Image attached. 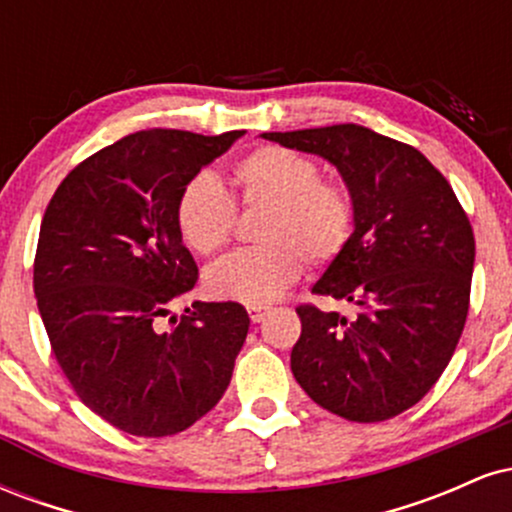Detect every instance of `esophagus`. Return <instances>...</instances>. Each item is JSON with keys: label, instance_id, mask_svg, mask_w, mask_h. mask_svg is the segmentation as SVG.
Returning a JSON list of instances; mask_svg holds the SVG:
<instances>
[{"label": "esophagus", "instance_id": "esophagus-1", "mask_svg": "<svg viewBox=\"0 0 512 512\" xmlns=\"http://www.w3.org/2000/svg\"><path fill=\"white\" fill-rule=\"evenodd\" d=\"M252 322H262L269 315V305H250L248 308Z\"/></svg>", "mask_w": 512, "mask_h": 512}]
</instances>
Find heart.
<instances>
[{"label":"heart","instance_id":"b5f03b06","mask_svg":"<svg viewBox=\"0 0 512 512\" xmlns=\"http://www.w3.org/2000/svg\"><path fill=\"white\" fill-rule=\"evenodd\" d=\"M236 204L262 209L255 240L216 262L204 276L211 296L248 305L272 303L303 272V260L322 267L337 260L356 228V199L342 180L322 178L313 158L260 146L233 166ZM236 204L221 182L199 173L175 199V226L197 255H216L233 236Z\"/></svg>","mask_w":512,"mask_h":512}]
</instances>
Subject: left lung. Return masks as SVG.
Listing matches in <instances>:
<instances>
[{
    "label": "left lung",
    "instance_id": "obj_1",
    "mask_svg": "<svg viewBox=\"0 0 512 512\" xmlns=\"http://www.w3.org/2000/svg\"><path fill=\"white\" fill-rule=\"evenodd\" d=\"M337 166L356 199L351 243L313 286L356 320L298 305V385L356 424L387 421L438 383L469 313L474 233L445 175L414 146L361 125L267 132Z\"/></svg>",
    "mask_w": 512,
    "mask_h": 512
}]
</instances>
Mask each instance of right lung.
Returning a JSON list of instances; mask_svg holds the SVG:
<instances>
[{
	"instance_id": "add662e5",
	"label": "right lung",
	"mask_w": 512,
	"mask_h": 512,
	"mask_svg": "<svg viewBox=\"0 0 512 512\" xmlns=\"http://www.w3.org/2000/svg\"><path fill=\"white\" fill-rule=\"evenodd\" d=\"M238 137L129 134L81 161L40 223L33 291L52 354L81 402L132 436H173L214 409L248 337L233 301L170 315L199 279L175 199Z\"/></svg>"
}]
</instances>
